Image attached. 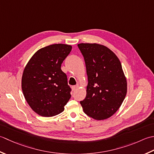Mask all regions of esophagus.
Returning a JSON list of instances; mask_svg holds the SVG:
<instances>
[{"mask_svg":"<svg viewBox=\"0 0 154 154\" xmlns=\"http://www.w3.org/2000/svg\"><path fill=\"white\" fill-rule=\"evenodd\" d=\"M78 88V86H72V90L73 91L76 90Z\"/></svg>","mask_w":154,"mask_h":154,"instance_id":"1","label":"esophagus"}]
</instances>
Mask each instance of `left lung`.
Listing matches in <instances>:
<instances>
[{"label":"left lung","mask_w":154,"mask_h":154,"mask_svg":"<svg viewBox=\"0 0 154 154\" xmlns=\"http://www.w3.org/2000/svg\"><path fill=\"white\" fill-rule=\"evenodd\" d=\"M85 61L86 96L80 104L84 113L96 120L110 118L120 108L127 94V80L118 56L97 43L78 45Z\"/></svg>","instance_id":"1"}]
</instances>
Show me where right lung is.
I'll list each match as a JSON object with an SVG mask.
<instances>
[{
	"label": "right lung",
	"instance_id": "obj_1",
	"mask_svg": "<svg viewBox=\"0 0 154 154\" xmlns=\"http://www.w3.org/2000/svg\"><path fill=\"white\" fill-rule=\"evenodd\" d=\"M72 48L64 44L44 47L34 53L24 69L21 86L24 98L41 116L60 114L70 98L71 89L61 64Z\"/></svg>",
	"mask_w": 154,
	"mask_h": 154
}]
</instances>
